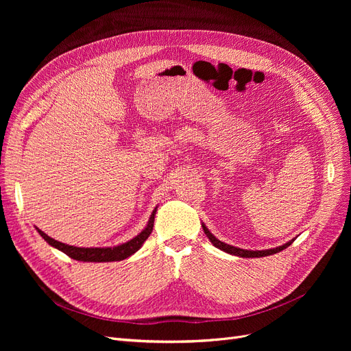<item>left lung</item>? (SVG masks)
Listing matches in <instances>:
<instances>
[{
  "mask_svg": "<svg viewBox=\"0 0 351 351\" xmlns=\"http://www.w3.org/2000/svg\"><path fill=\"white\" fill-rule=\"evenodd\" d=\"M202 228H204V232L205 234L209 237V241L212 242V245L220 250H223L229 254H233V256H239V257H265V256H270V254H274V253H279L282 250H285L286 247H289L294 239H291V241H289L287 243L282 245V246H278V247H273V249H266V250H247V249H241V247H236V246H232V245H228L222 241H219L217 237H215V234L210 233V230L205 226V223H202Z\"/></svg>",
  "mask_w": 351,
  "mask_h": 351,
  "instance_id": "8db88e82",
  "label": "left lung"
}]
</instances>
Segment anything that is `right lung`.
<instances>
[{"label": "right lung", "mask_w": 351, "mask_h": 351, "mask_svg": "<svg viewBox=\"0 0 351 351\" xmlns=\"http://www.w3.org/2000/svg\"><path fill=\"white\" fill-rule=\"evenodd\" d=\"M156 210H158V206L154 209L149 220H147L146 226L143 228V230L141 233H138L135 237H132L131 241H128L126 243L112 246V247H77V246H71V245H65L62 242L55 241V239L49 237L47 233L40 230L38 228H35V229L43 236V239L48 245H51L55 249L61 250L62 253L69 256L71 259H75V261H80V262H95V263L119 262V261L126 259V257H129V256H132L134 253H136L142 247V245L145 243L146 239L149 237V234L152 233V229H154Z\"/></svg>", "instance_id": "add662e5"}]
</instances>
